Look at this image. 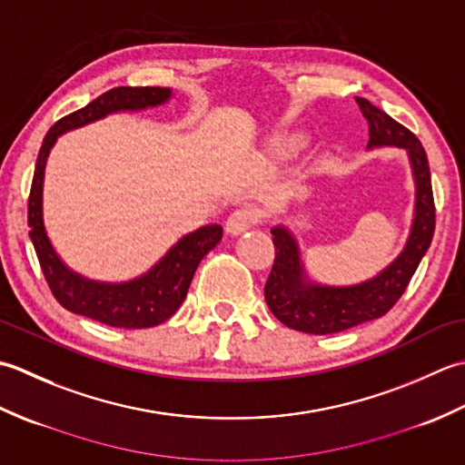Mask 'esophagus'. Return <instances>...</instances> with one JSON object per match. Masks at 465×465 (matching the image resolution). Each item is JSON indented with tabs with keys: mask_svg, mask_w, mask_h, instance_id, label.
I'll return each mask as SVG.
<instances>
[{
	"mask_svg": "<svg viewBox=\"0 0 465 465\" xmlns=\"http://www.w3.org/2000/svg\"><path fill=\"white\" fill-rule=\"evenodd\" d=\"M262 220V212L255 205H245L235 210L225 222V232L230 235H240L248 232L252 225H255Z\"/></svg>",
	"mask_w": 465,
	"mask_h": 465,
	"instance_id": "1",
	"label": "esophagus"
}]
</instances>
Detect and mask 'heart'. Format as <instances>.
<instances>
[{"label":"heart","mask_w":465,"mask_h":465,"mask_svg":"<svg viewBox=\"0 0 465 465\" xmlns=\"http://www.w3.org/2000/svg\"><path fill=\"white\" fill-rule=\"evenodd\" d=\"M280 152H282V153H292V152H293V147H292L290 143H283V145L280 147Z\"/></svg>","instance_id":"b5f03b06"}]
</instances>
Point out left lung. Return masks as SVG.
<instances>
[{
	"mask_svg": "<svg viewBox=\"0 0 465 465\" xmlns=\"http://www.w3.org/2000/svg\"><path fill=\"white\" fill-rule=\"evenodd\" d=\"M355 102L370 124L368 152L378 147H401L408 153L416 187L410 233L401 252L373 278L351 285H328L310 278L298 238L290 227L273 225L275 260L263 288L265 302L283 325L303 333H338L388 313L406 292L436 227L428 155L420 140L363 97H355Z\"/></svg>",
	"mask_w": 465,
	"mask_h": 465,
	"instance_id": "obj_1",
	"label": "left lung"
}]
</instances>
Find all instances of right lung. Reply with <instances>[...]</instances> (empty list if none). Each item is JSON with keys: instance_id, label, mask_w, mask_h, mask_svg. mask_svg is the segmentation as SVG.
<instances>
[{"instance_id": "1", "label": "right lung", "mask_w": 465, "mask_h": 465, "mask_svg": "<svg viewBox=\"0 0 465 465\" xmlns=\"http://www.w3.org/2000/svg\"><path fill=\"white\" fill-rule=\"evenodd\" d=\"M173 97L170 87H115L95 97L82 110L62 117L44 137L39 147L32 193L27 203L29 240L49 290L67 312L85 315L112 328L142 330L170 320L183 303L197 265L222 240V225L210 223L182 235L150 270L125 282L92 280L69 268L49 240L44 222V180L47 157L57 137L77 127L104 120L114 114L143 112L167 104Z\"/></svg>"}]
</instances>
